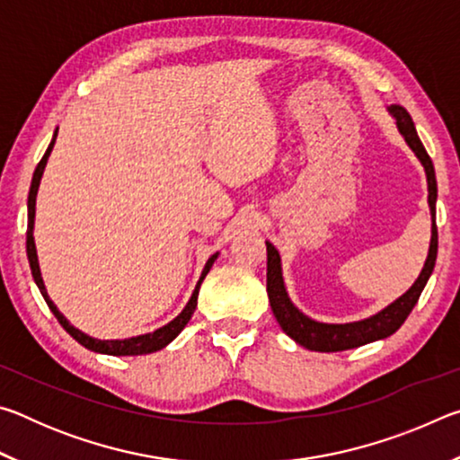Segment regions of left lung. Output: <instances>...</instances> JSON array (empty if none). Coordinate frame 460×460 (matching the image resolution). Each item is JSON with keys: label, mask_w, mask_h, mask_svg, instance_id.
I'll list each match as a JSON object with an SVG mask.
<instances>
[{"label": "left lung", "mask_w": 460, "mask_h": 460, "mask_svg": "<svg viewBox=\"0 0 460 460\" xmlns=\"http://www.w3.org/2000/svg\"><path fill=\"white\" fill-rule=\"evenodd\" d=\"M389 113L395 118L398 123L400 134L406 139L411 152L418 155V160L422 162L426 170V181H428V205H430V215H432V239H430V249H428V258L422 271H420L418 279L410 290L400 296L398 300L392 302L387 308L381 310V313L373 314L365 321L359 323H347V324H324L316 323L306 314H302L298 308H296L290 298H288L284 279H282V266H279V253L278 249L266 241L268 247V296H270V306L274 310L276 321L282 326V331L288 337L294 339L298 345L310 349V351H321V353H337V351H347V349H355L361 345H367V342L385 339L389 334H394L400 329L406 321L411 308L416 306V302L422 294L424 286L430 278L434 263H436V253H438V229H436V176H434V166L428 152L424 150L422 142L416 134L414 121H411L410 113L402 105H392L389 107Z\"/></svg>", "instance_id": "1"}]
</instances>
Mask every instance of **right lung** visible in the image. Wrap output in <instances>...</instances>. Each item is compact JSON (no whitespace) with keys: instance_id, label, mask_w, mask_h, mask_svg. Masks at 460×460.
Listing matches in <instances>:
<instances>
[{"instance_id":"right-lung-1","label":"right lung","mask_w":460,"mask_h":460,"mask_svg":"<svg viewBox=\"0 0 460 460\" xmlns=\"http://www.w3.org/2000/svg\"><path fill=\"white\" fill-rule=\"evenodd\" d=\"M58 134V129H57ZM57 134H54L52 142L49 146V150L42 155V160L38 162V166L34 170V178H32V186H30V194H28V233H26V252H28V261H30V268H32V276H34V282L36 286L40 288V292L44 296L46 305L52 310V314L57 316V321L62 324V329H65L68 334L75 341H79L84 349H89V351H95V353H103V355H144V353H154V351H160V349H164L170 341L178 337V332H181L186 324H189L190 316L194 314V308H197V298H199V288L202 284V279L208 274V270H211L213 261L217 260V253L211 255L207 261L205 270H202L200 279L197 288H194V292L190 296L189 305L184 306V310L181 314H178L174 321H170L166 326H162V329L154 331V332H147V334H139V337H131V339H123V341H99V339H93L89 334L81 332L79 329H75V326L66 321L65 316L58 313V308L54 306V302L49 298V292H46L44 282H42V274H40V266H38V255H36V245H34V235H32V229H34V215H36V192H38V186H40V178L44 172V166H46V160H49V155L52 152V146H54V139H57Z\"/></svg>"}]
</instances>
